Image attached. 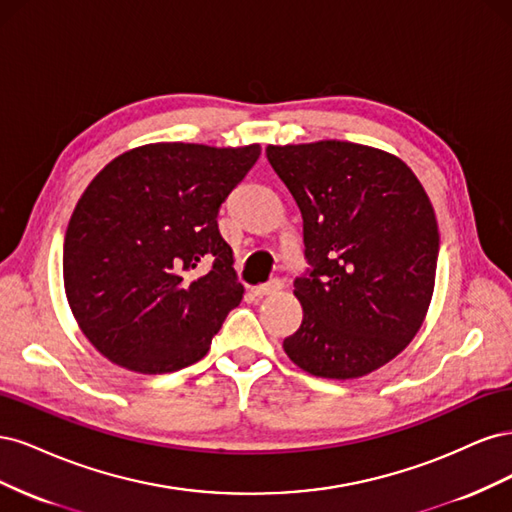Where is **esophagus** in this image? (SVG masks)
Returning <instances> with one entry per match:
<instances>
[{"label":"esophagus","mask_w":512,"mask_h":512,"mask_svg":"<svg viewBox=\"0 0 512 512\" xmlns=\"http://www.w3.org/2000/svg\"><path fill=\"white\" fill-rule=\"evenodd\" d=\"M280 289H283V283H280L278 278H274V280H270L268 285H259V287H255V289H253V295H255V298H263V295L278 293Z\"/></svg>","instance_id":"esophagus-1"}]
</instances>
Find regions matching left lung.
I'll use <instances>...</instances> for the list:
<instances>
[{
	"instance_id": "left-lung-1",
	"label": "left lung",
	"mask_w": 512,
	"mask_h": 512,
	"mask_svg": "<svg viewBox=\"0 0 512 512\" xmlns=\"http://www.w3.org/2000/svg\"><path fill=\"white\" fill-rule=\"evenodd\" d=\"M304 219V308L283 349L321 378L366 376L417 336L432 302L438 223L419 178L391 153L321 140L266 148Z\"/></svg>"
}]
</instances>
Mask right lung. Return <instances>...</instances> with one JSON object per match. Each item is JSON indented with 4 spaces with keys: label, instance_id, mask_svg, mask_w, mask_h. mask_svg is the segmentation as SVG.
<instances>
[{
    "label": "right lung",
    "instance_id": "right-lung-1",
    "mask_svg": "<svg viewBox=\"0 0 512 512\" xmlns=\"http://www.w3.org/2000/svg\"><path fill=\"white\" fill-rule=\"evenodd\" d=\"M259 153V144H144L80 195L63 285L82 334L112 364L166 374L208 353L244 293L217 214ZM202 262L213 268L200 273Z\"/></svg>",
    "mask_w": 512,
    "mask_h": 512
}]
</instances>
